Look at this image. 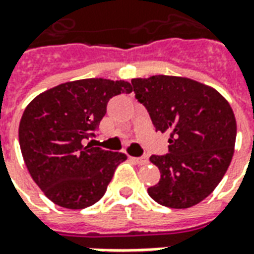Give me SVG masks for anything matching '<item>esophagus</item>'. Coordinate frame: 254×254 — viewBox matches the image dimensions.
<instances>
[{"label":"esophagus","instance_id":"obj_1","mask_svg":"<svg viewBox=\"0 0 254 254\" xmlns=\"http://www.w3.org/2000/svg\"><path fill=\"white\" fill-rule=\"evenodd\" d=\"M133 162H136L137 165H147L148 163V158L147 156H137V158H132Z\"/></svg>","mask_w":254,"mask_h":254}]
</instances>
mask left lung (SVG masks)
Here are the masks:
<instances>
[{
  "label": "left lung",
  "instance_id": "left-lung-1",
  "mask_svg": "<svg viewBox=\"0 0 254 254\" xmlns=\"http://www.w3.org/2000/svg\"><path fill=\"white\" fill-rule=\"evenodd\" d=\"M136 99L156 130L167 132L169 154L152 155L160 180L148 194L165 207L189 208L218 187L234 154L237 122L216 89L177 76L133 78Z\"/></svg>",
  "mask_w": 254,
  "mask_h": 254
}]
</instances>
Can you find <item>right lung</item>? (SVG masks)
Listing matches in <instances>:
<instances>
[{
    "label": "right lung",
    "instance_id": "obj_1",
    "mask_svg": "<svg viewBox=\"0 0 254 254\" xmlns=\"http://www.w3.org/2000/svg\"><path fill=\"white\" fill-rule=\"evenodd\" d=\"M132 91L124 80L84 78L47 89L25 107L21 154L32 180L54 204L83 209L103 197L127 155L84 141L95 137L109 100Z\"/></svg>",
    "mask_w": 254,
    "mask_h": 254
}]
</instances>
